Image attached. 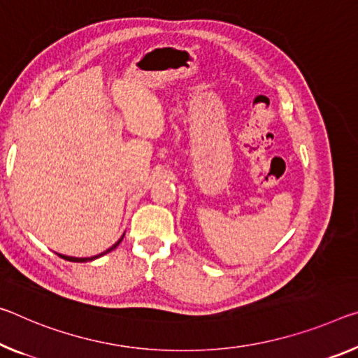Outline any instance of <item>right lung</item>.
<instances>
[{"mask_svg": "<svg viewBox=\"0 0 358 358\" xmlns=\"http://www.w3.org/2000/svg\"><path fill=\"white\" fill-rule=\"evenodd\" d=\"M124 239V236L121 237V239H119L115 245H113L111 248H108L106 252H103V253H100V255H97V257H92V258H70V257H64V255H59V257H62V258H65V259H68V261H75V263H86V261H92V259H95V258H99V257H101V255H105V253H108V252H111V250H115V248L119 245V243H121V241Z\"/></svg>", "mask_w": 358, "mask_h": 358, "instance_id": "1", "label": "right lung"}]
</instances>
